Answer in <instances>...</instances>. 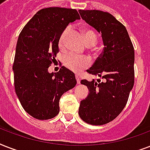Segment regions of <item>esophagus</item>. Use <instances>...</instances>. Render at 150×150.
<instances>
[{"label":"esophagus","mask_w":150,"mask_h":150,"mask_svg":"<svg viewBox=\"0 0 150 150\" xmlns=\"http://www.w3.org/2000/svg\"><path fill=\"white\" fill-rule=\"evenodd\" d=\"M75 78H76V80H77V83H78V84H80L81 79H80L79 75H75Z\"/></svg>","instance_id":"obj_1"}]
</instances>
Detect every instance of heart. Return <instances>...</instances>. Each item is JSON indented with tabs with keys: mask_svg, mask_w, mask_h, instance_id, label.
Returning a JSON list of instances; mask_svg holds the SVG:
<instances>
[{
	"mask_svg": "<svg viewBox=\"0 0 150 150\" xmlns=\"http://www.w3.org/2000/svg\"><path fill=\"white\" fill-rule=\"evenodd\" d=\"M70 31V27H67L59 37L58 47L61 50H64L65 47V40L68 34ZM85 43L87 46H93L96 43L97 36L93 31L90 29H85L83 31ZM63 63L66 68L75 72H79L87 68L90 64V61L86 57H79L75 54H70L64 57Z\"/></svg>",
	"mask_w": 150,
	"mask_h": 150,
	"instance_id": "obj_1",
	"label": "heart"
}]
</instances>
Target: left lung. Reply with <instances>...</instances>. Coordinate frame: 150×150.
Wrapping results in <instances>:
<instances>
[{
	"label": "left lung",
	"mask_w": 150,
	"mask_h": 150,
	"mask_svg": "<svg viewBox=\"0 0 150 150\" xmlns=\"http://www.w3.org/2000/svg\"><path fill=\"white\" fill-rule=\"evenodd\" d=\"M79 12L85 22L101 33L104 46L102 54L87 70L103 81H81L89 93L80 103L79 114L87 124L102 125L116 118L127 103L134 86L135 51L126 28L111 14L99 10Z\"/></svg>",
	"instance_id": "1"
}]
</instances>
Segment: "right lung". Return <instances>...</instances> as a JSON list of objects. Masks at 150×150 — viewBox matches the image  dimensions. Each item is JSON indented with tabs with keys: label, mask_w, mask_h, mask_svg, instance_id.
Returning a JSON list of instances; mask_svg holds the SVG:
<instances>
[{
	"label": "right lung",
	"mask_w": 150,
	"mask_h": 150,
	"mask_svg": "<svg viewBox=\"0 0 150 150\" xmlns=\"http://www.w3.org/2000/svg\"><path fill=\"white\" fill-rule=\"evenodd\" d=\"M80 19L75 9L53 7L41 9L20 33L13 64L15 93L25 111L38 120L59 113V100L77 83L75 74L62 66L50 73L58 53V40L70 22Z\"/></svg>",
	"instance_id": "right-lung-1"
}]
</instances>
